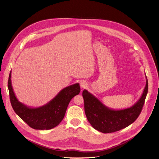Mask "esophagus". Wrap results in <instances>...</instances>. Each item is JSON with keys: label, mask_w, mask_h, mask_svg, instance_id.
<instances>
[{"label": "esophagus", "mask_w": 159, "mask_h": 159, "mask_svg": "<svg viewBox=\"0 0 159 159\" xmlns=\"http://www.w3.org/2000/svg\"><path fill=\"white\" fill-rule=\"evenodd\" d=\"M80 86L81 88L84 89L87 87V83L85 81H81L80 83Z\"/></svg>", "instance_id": "34e87169"}]
</instances>
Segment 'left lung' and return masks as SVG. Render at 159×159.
<instances>
[{
	"label": "left lung",
	"instance_id": "1",
	"mask_svg": "<svg viewBox=\"0 0 159 159\" xmlns=\"http://www.w3.org/2000/svg\"><path fill=\"white\" fill-rule=\"evenodd\" d=\"M148 91L146 84L140 99L133 107L122 110L108 108L88 91L84 90L83 97L84 111L91 125L103 134L113 133L123 129L132 124L141 113Z\"/></svg>",
	"mask_w": 159,
	"mask_h": 159
}]
</instances>
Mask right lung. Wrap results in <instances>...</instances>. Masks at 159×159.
<instances>
[{
    "instance_id": "right-lung-1",
    "label": "right lung",
    "mask_w": 159,
    "mask_h": 159,
    "mask_svg": "<svg viewBox=\"0 0 159 159\" xmlns=\"http://www.w3.org/2000/svg\"><path fill=\"white\" fill-rule=\"evenodd\" d=\"M11 72L8 80L11 105L15 112L31 128L36 130H49L57 125L64 117L70 100L80 93L78 83L68 86L45 106L29 108L20 103L15 95L11 84Z\"/></svg>"
}]
</instances>
